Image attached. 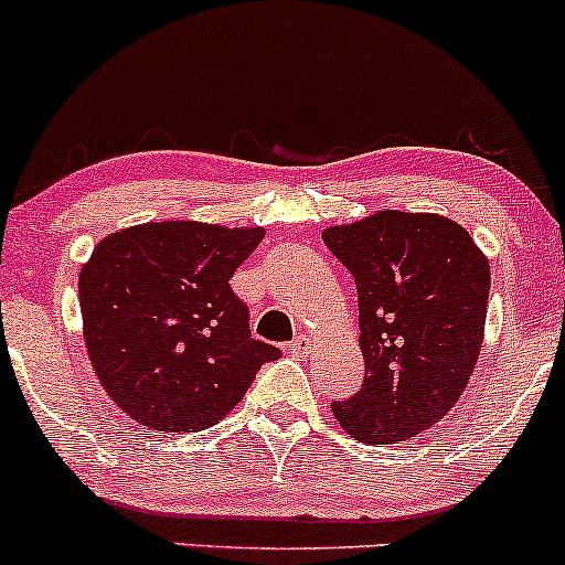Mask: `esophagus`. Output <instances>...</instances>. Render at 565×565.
I'll list each match as a JSON object with an SVG mask.
<instances>
[{
	"label": "esophagus",
	"mask_w": 565,
	"mask_h": 565,
	"mask_svg": "<svg viewBox=\"0 0 565 565\" xmlns=\"http://www.w3.org/2000/svg\"><path fill=\"white\" fill-rule=\"evenodd\" d=\"M289 350L295 352V355L308 358V355H310V350H312V339H310V337H305V334L295 337V339H291V342H289Z\"/></svg>",
	"instance_id": "34e87169"
}]
</instances>
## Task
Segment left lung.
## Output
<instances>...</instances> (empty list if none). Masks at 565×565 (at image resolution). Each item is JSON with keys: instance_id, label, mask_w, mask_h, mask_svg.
Returning <instances> with one entry per match:
<instances>
[{"instance_id": "left-lung-1", "label": "left lung", "mask_w": 565, "mask_h": 565, "mask_svg": "<svg viewBox=\"0 0 565 565\" xmlns=\"http://www.w3.org/2000/svg\"><path fill=\"white\" fill-rule=\"evenodd\" d=\"M323 244L358 287L365 379L334 403L342 429L397 445L431 429L463 394L484 342L489 260L437 213L379 210L329 226Z\"/></svg>"}]
</instances>
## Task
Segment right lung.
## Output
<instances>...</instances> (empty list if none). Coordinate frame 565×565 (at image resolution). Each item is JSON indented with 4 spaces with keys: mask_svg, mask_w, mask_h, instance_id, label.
Here are the masks:
<instances>
[{
    "mask_svg": "<svg viewBox=\"0 0 565 565\" xmlns=\"http://www.w3.org/2000/svg\"><path fill=\"white\" fill-rule=\"evenodd\" d=\"M265 231L160 221L105 236L78 276L88 360L113 403L152 431H202L281 352L249 334L228 278Z\"/></svg>",
    "mask_w": 565,
    "mask_h": 565,
    "instance_id": "1",
    "label": "right lung"
}]
</instances>
